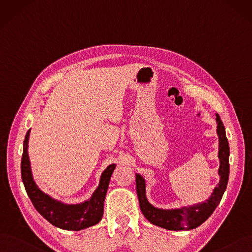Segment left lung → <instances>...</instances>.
<instances>
[{
    "label": "left lung",
    "mask_w": 252,
    "mask_h": 252,
    "mask_svg": "<svg viewBox=\"0 0 252 252\" xmlns=\"http://www.w3.org/2000/svg\"><path fill=\"white\" fill-rule=\"evenodd\" d=\"M217 135L219 139L218 158L220 166L218 174L220 181L213 190L211 196L202 202L180 209L163 210L154 207L146 197V184L141 174L136 173V187L139 206L144 217L153 224L168 230H190L196 228L215 211L226 190L229 176V145L220 116L216 114Z\"/></svg>",
    "instance_id": "1"
}]
</instances>
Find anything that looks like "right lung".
I'll return each mask as SVG.
<instances>
[{
    "mask_svg": "<svg viewBox=\"0 0 252 252\" xmlns=\"http://www.w3.org/2000/svg\"><path fill=\"white\" fill-rule=\"evenodd\" d=\"M30 131L31 128L27 132L24 141L21 164L22 180L28 196L37 212L51 224L65 230H82L97 224L104 214V201L116 164L109 165L101 173L97 188L88 200L76 204L64 203L41 191L33 179L31 162L28 154Z\"/></svg>",
    "mask_w": 252,
    "mask_h": 252,
    "instance_id": "add662e5",
    "label": "right lung"
}]
</instances>
